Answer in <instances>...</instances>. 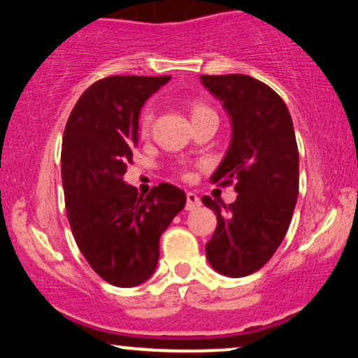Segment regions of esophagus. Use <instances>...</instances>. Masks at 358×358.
I'll list each match as a JSON object with an SVG mask.
<instances>
[{
    "instance_id": "1",
    "label": "esophagus",
    "mask_w": 358,
    "mask_h": 358,
    "mask_svg": "<svg viewBox=\"0 0 358 358\" xmlns=\"http://www.w3.org/2000/svg\"><path fill=\"white\" fill-rule=\"evenodd\" d=\"M186 209L187 211H194V209H197L201 206V199L199 196L196 194V192H187L186 196Z\"/></svg>"
}]
</instances>
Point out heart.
<instances>
[{
	"mask_svg": "<svg viewBox=\"0 0 358 358\" xmlns=\"http://www.w3.org/2000/svg\"><path fill=\"white\" fill-rule=\"evenodd\" d=\"M197 110H203V108H201V107L196 108L194 112H197ZM150 122H152V113L147 110L144 115H142V119H141V130H142V132H147V130H149Z\"/></svg>",
	"mask_w": 358,
	"mask_h": 358,
	"instance_id": "1",
	"label": "heart"
}]
</instances>
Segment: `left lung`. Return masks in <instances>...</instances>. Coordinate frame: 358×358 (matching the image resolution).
<instances>
[{"label":"left lung","mask_w":358,"mask_h":358,"mask_svg":"<svg viewBox=\"0 0 358 358\" xmlns=\"http://www.w3.org/2000/svg\"><path fill=\"white\" fill-rule=\"evenodd\" d=\"M231 120V142L211 182L234 180L236 201L209 196L217 226L206 258L221 275L241 278L258 271L287 234L298 197V147L292 115L281 96L248 75H201Z\"/></svg>","instance_id":"obj_1"}]
</instances>
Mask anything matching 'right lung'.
<instances>
[{"label": "right lung", "instance_id": "right-lung-1", "mask_svg": "<svg viewBox=\"0 0 358 358\" xmlns=\"http://www.w3.org/2000/svg\"><path fill=\"white\" fill-rule=\"evenodd\" d=\"M171 77L115 75L88 87L63 134L62 180L75 241L99 276L130 288L154 275L159 239L186 206L162 182L147 196L124 180L138 141V115Z\"/></svg>", "mask_w": 358, "mask_h": 358}]
</instances>
